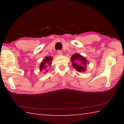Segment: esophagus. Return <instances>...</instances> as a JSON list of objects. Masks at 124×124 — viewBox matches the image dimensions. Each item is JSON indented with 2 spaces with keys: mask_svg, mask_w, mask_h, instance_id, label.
Masks as SVG:
<instances>
[{
  "mask_svg": "<svg viewBox=\"0 0 124 124\" xmlns=\"http://www.w3.org/2000/svg\"><path fill=\"white\" fill-rule=\"evenodd\" d=\"M57 54L59 56H62L63 55V52L61 51V50H58Z\"/></svg>",
  "mask_w": 124,
  "mask_h": 124,
  "instance_id": "obj_1",
  "label": "esophagus"
}]
</instances>
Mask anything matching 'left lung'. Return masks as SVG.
I'll list each match as a JSON object with an SVG mask.
<instances>
[{
  "mask_svg": "<svg viewBox=\"0 0 124 124\" xmlns=\"http://www.w3.org/2000/svg\"><path fill=\"white\" fill-rule=\"evenodd\" d=\"M72 66L79 72H85L87 61L85 57L78 54H75L70 58Z\"/></svg>",
  "mask_w": 124,
  "mask_h": 124,
  "instance_id": "1",
  "label": "left lung"
}]
</instances>
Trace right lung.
<instances>
[{"label":"right lung","mask_w":124,"mask_h":124,"mask_svg":"<svg viewBox=\"0 0 124 124\" xmlns=\"http://www.w3.org/2000/svg\"><path fill=\"white\" fill-rule=\"evenodd\" d=\"M52 60V57H51V56H49V57H46L43 60V62H42L40 64L39 68H40V70L42 71L43 70H46L47 66H50L52 63L51 61ZM47 70H45V72H47Z\"/></svg>","instance_id":"obj_1"}]
</instances>
